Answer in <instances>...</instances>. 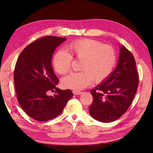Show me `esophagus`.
Here are the masks:
<instances>
[{"mask_svg": "<svg viewBox=\"0 0 153 153\" xmlns=\"http://www.w3.org/2000/svg\"><path fill=\"white\" fill-rule=\"evenodd\" d=\"M82 91H73V93L74 94V95H78V94H82Z\"/></svg>", "mask_w": 153, "mask_h": 153, "instance_id": "esophagus-1", "label": "esophagus"}]
</instances>
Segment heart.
I'll list each match as a JSON object with an SVG mask.
<instances>
[{
	"mask_svg": "<svg viewBox=\"0 0 153 153\" xmlns=\"http://www.w3.org/2000/svg\"><path fill=\"white\" fill-rule=\"evenodd\" d=\"M65 51L60 50L53 55L52 65L57 73L63 75L69 71L72 59L81 61L79 73H71L62 80V85L75 91L89 86L92 81H105L111 73L116 62V53L109 45L98 41L80 39L69 43Z\"/></svg>",
	"mask_w": 153,
	"mask_h": 153,
	"instance_id": "heart-1",
	"label": "heart"
}]
</instances>
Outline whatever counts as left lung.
<instances>
[{
	"mask_svg": "<svg viewBox=\"0 0 153 153\" xmlns=\"http://www.w3.org/2000/svg\"><path fill=\"white\" fill-rule=\"evenodd\" d=\"M138 80L135 58L123 45L116 68L103 83L90 91L93 98L90 115L102 123L121 117L132 103Z\"/></svg>",
	"mask_w": 153,
	"mask_h": 153,
	"instance_id": "8db88e82",
	"label": "left lung"
}]
</instances>
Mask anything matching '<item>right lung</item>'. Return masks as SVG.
Instances as JSON below:
<instances>
[{
	"mask_svg": "<svg viewBox=\"0 0 153 153\" xmlns=\"http://www.w3.org/2000/svg\"><path fill=\"white\" fill-rule=\"evenodd\" d=\"M65 38L47 36L40 38L23 50L14 71V82L18 103L31 118L47 121L61 114L73 96L71 90H61L55 85L59 79L53 73L52 58L54 51ZM56 89L53 97L49 91Z\"/></svg>",
	"mask_w": 153,
	"mask_h": 153,
	"instance_id": "1",
	"label": "right lung"
}]
</instances>
